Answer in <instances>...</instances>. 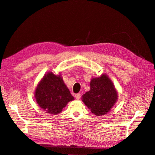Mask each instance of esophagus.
Segmentation results:
<instances>
[{"label": "esophagus", "mask_w": 155, "mask_h": 155, "mask_svg": "<svg viewBox=\"0 0 155 155\" xmlns=\"http://www.w3.org/2000/svg\"><path fill=\"white\" fill-rule=\"evenodd\" d=\"M74 96H75V98H76V100H79V99H80V97H81V94H76Z\"/></svg>", "instance_id": "1"}]
</instances>
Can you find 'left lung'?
I'll return each mask as SVG.
<instances>
[{"label": "left lung", "mask_w": 155, "mask_h": 155, "mask_svg": "<svg viewBox=\"0 0 155 155\" xmlns=\"http://www.w3.org/2000/svg\"><path fill=\"white\" fill-rule=\"evenodd\" d=\"M91 89L82 96V101L92 113L99 116L109 112L118 100V92L109 78L102 74L92 78Z\"/></svg>", "instance_id": "8db88e82"}]
</instances>
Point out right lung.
Segmentation results:
<instances>
[{
	"instance_id": "right-lung-1",
	"label": "right lung",
	"mask_w": 155,
	"mask_h": 155,
	"mask_svg": "<svg viewBox=\"0 0 155 155\" xmlns=\"http://www.w3.org/2000/svg\"><path fill=\"white\" fill-rule=\"evenodd\" d=\"M35 97L42 109L54 115L60 113L74 99L61 75L56 76L51 72L45 74L37 85Z\"/></svg>"
}]
</instances>
